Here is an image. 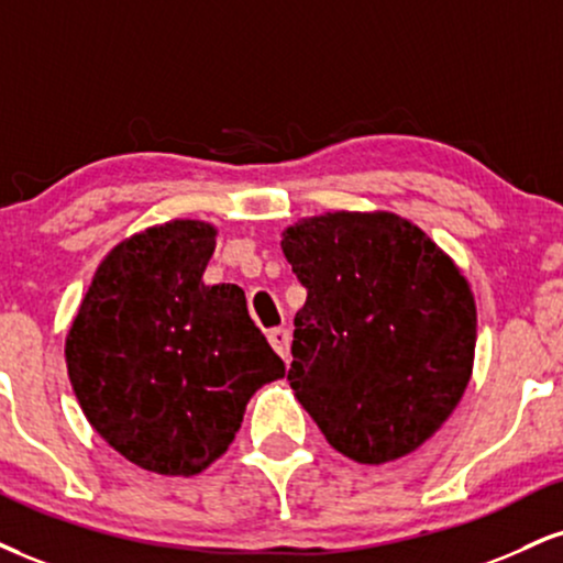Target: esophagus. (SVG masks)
Masks as SVG:
<instances>
[{
	"label": "esophagus",
	"instance_id": "34e87169",
	"mask_svg": "<svg viewBox=\"0 0 563 563\" xmlns=\"http://www.w3.org/2000/svg\"><path fill=\"white\" fill-rule=\"evenodd\" d=\"M267 341L273 343V349L286 358V364L290 362V330L288 328H275L267 333Z\"/></svg>",
	"mask_w": 563,
	"mask_h": 563
}]
</instances>
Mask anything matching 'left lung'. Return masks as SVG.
I'll list each match as a JSON object with an SVG mask.
<instances>
[{"label": "left lung", "instance_id": "obj_1", "mask_svg": "<svg viewBox=\"0 0 563 563\" xmlns=\"http://www.w3.org/2000/svg\"><path fill=\"white\" fill-rule=\"evenodd\" d=\"M307 303L288 380L328 443L358 464L417 451L472 377L477 307L462 269L393 212H324L283 230Z\"/></svg>", "mask_w": 563, "mask_h": 563}]
</instances>
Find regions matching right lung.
<instances>
[{
    "label": "right lung",
    "instance_id": "obj_1",
    "mask_svg": "<svg viewBox=\"0 0 563 563\" xmlns=\"http://www.w3.org/2000/svg\"><path fill=\"white\" fill-rule=\"evenodd\" d=\"M217 228L170 220L120 241L67 330L91 428L146 472L191 477L233 443L249 398L286 375L233 283L205 286Z\"/></svg>",
    "mask_w": 563,
    "mask_h": 563
}]
</instances>
